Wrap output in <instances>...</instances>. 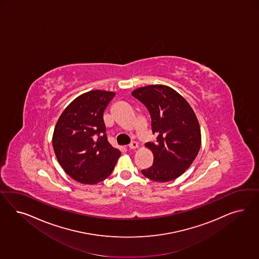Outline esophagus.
I'll return each mask as SVG.
<instances>
[{
	"mask_svg": "<svg viewBox=\"0 0 259 259\" xmlns=\"http://www.w3.org/2000/svg\"><path fill=\"white\" fill-rule=\"evenodd\" d=\"M138 146H139V143L137 142V141H132L130 144H129V148L130 149H136V148H138Z\"/></svg>",
	"mask_w": 259,
	"mask_h": 259,
	"instance_id": "esophagus-1",
	"label": "esophagus"
}]
</instances>
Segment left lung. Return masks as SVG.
I'll return each instance as SVG.
<instances>
[{"mask_svg":"<svg viewBox=\"0 0 259 259\" xmlns=\"http://www.w3.org/2000/svg\"><path fill=\"white\" fill-rule=\"evenodd\" d=\"M132 95L149 111L156 142L145 146L154 155L153 165L142 170L157 182L179 178L195 160L201 145L200 126L188 102L171 87L153 84L135 89Z\"/></svg>","mask_w":259,"mask_h":259,"instance_id":"8db88e82","label":"left lung"}]
</instances>
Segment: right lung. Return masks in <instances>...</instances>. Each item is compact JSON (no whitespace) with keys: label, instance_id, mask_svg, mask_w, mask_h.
I'll return each instance as SVG.
<instances>
[{"label":"right lung","instance_id":"1","mask_svg":"<svg viewBox=\"0 0 259 259\" xmlns=\"http://www.w3.org/2000/svg\"><path fill=\"white\" fill-rule=\"evenodd\" d=\"M115 92L91 90L63 110L54 129L52 144L60 165L73 180L84 184L104 181L120 156L106 136L103 112Z\"/></svg>","mask_w":259,"mask_h":259}]
</instances>
